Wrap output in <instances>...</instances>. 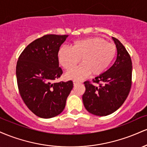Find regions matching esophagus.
I'll list each match as a JSON object with an SVG mask.
<instances>
[{
	"label": "esophagus",
	"mask_w": 147,
	"mask_h": 147,
	"mask_svg": "<svg viewBox=\"0 0 147 147\" xmlns=\"http://www.w3.org/2000/svg\"><path fill=\"white\" fill-rule=\"evenodd\" d=\"M81 84V82H79V81H77V80H74L73 81V84H74V86H77V85H78V84Z\"/></svg>",
	"instance_id": "1"
}]
</instances>
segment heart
Masks as SVG:
<instances>
[{
    "instance_id": "obj_1",
    "label": "heart",
    "mask_w": 147,
    "mask_h": 147,
    "mask_svg": "<svg viewBox=\"0 0 147 147\" xmlns=\"http://www.w3.org/2000/svg\"><path fill=\"white\" fill-rule=\"evenodd\" d=\"M117 54V47L99 36L79 39L74 41L71 48L63 46L58 52L59 61L66 70H70L78 63H82L67 72L68 79L80 80L92 75H102L109 67Z\"/></svg>"
}]
</instances>
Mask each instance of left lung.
Listing matches in <instances>:
<instances>
[{
	"label": "left lung",
	"instance_id": "8db88e82",
	"mask_svg": "<svg viewBox=\"0 0 147 147\" xmlns=\"http://www.w3.org/2000/svg\"><path fill=\"white\" fill-rule=\"evenodd\" d=\"M117 59L105 72L84 82L86 91L82 96L84 105L90 113L97 116L109 115L117 111L127 98L132 85V61L125 47L115 37Z\"/></svg>",
	"mask_w": 147,
	"mask_h": 147
}]
</instances>
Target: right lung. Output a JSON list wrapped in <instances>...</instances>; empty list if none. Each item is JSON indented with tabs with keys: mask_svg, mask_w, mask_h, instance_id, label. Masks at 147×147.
Masks as SVG:
<instances>
[{
	"mask_svg": "<svg viewBox=\"0 0 147 147\" xmlns=\"http://www.w3.org/2000/svg\"><path fill=\"white\" fill-rule=\"evenodd\" d=\"M68 35L46 34L30 43L20 55L16 74L18 91L25 105L41 118H51L63 111L73 88L72 81L53 83L63 70L58 52Z\"/></svg>",
	"mask_w": 147,
	"mask_h": 147,
	"instance_id": "add662e5",
	"label": "right lung"
}]
</instances>
